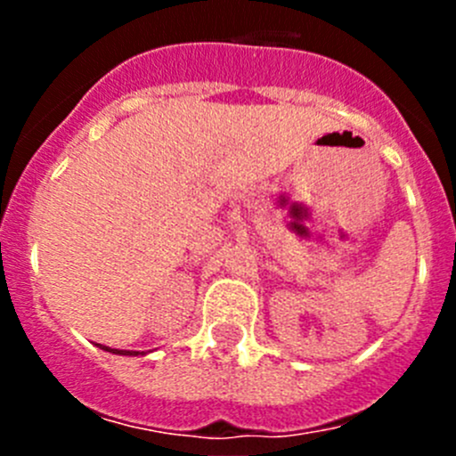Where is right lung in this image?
<instances>
[{
    "instance_id": "obj_1",
    "label": "right lung",
    "mask_w": 456,
    "mask_h": 456,
    "mask_svg": "<svg viewBox=\"0 0 456 456\" xmlns=\"http://www.w3.org/2000/svg\"><path fill=\"white\" fill-rule=\"evenodd\" d=\"M101 346V344H99ZM103 348V351H108V353H114V355H139V351H118V348H108V346H101Z\"/></svg>"
}]
</instances>
